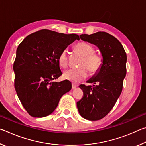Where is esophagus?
<instances>
[{
    "instance_id": "obj_1",
    "label": "esophagus",
    "mask_w": 146,
    "mask_h": 146,
    "mask_svg": "<svg viewBox=\"0 0 146 146\" xmlns=\"http://www.w3.org/2000/svg\"><path fill=\"white\" fill-rule=\"evenodd\" d=\"M76 86H76V84H72V89H73V90H75V89H76Z\"/></svg>"
}]
</instances>
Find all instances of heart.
<instances>
[{
	"label": "heart",
	"mask_w": 146,
	"mask_h": 146,
	"mask_svg": "<svg viewBox=\"0 0 146 146\" xmlns=\"http://www.w3.org/2000/svg\"><path fill=\"white\" fill-rule=\"evenodd\" d=\"M74 49L76 52L84 56L80 63V66H82L78 68L70 69L65 71L63 73V76L66 80L77 83L87 77L89 70L92 74L98 72L102 65V58L98 54L93 53V47L85 42H80L76 44ZM58 62L62 68L68 66V58L66 50L62 51L60 54Z\"/></svg>",
	"instance_id": "obj_1"
}]
</instances>
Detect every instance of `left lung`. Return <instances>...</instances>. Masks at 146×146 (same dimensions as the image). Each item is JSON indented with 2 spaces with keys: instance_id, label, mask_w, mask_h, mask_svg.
Masks as SVG:
<instances>
[{
  "instance_id": "obj_1",
  "label": "left lung",
  "mask_w": 146,
  "mask_h": 146,
  "mask_svg": "<svg viewBox=\"0 0 146 146\" xmlns=\"http://www.w3.org/2000/svg\"><path fill=\"white\" fill-rule=\"evenodd\" d=\"M80 38L97 46L103 58L100 70L87 81L93 84V86H79L84 95L76 102L81 117L98 120L110 112L122 93L126 75L127 55L122 44L106 32L82 34Z\"/></svg>"
}]
</instances>
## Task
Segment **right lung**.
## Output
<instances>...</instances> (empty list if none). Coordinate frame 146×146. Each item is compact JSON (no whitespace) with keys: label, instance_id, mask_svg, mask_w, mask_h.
Instances as JSON below:
<instances>
[{"label":"right lung","instance_id":"right-lung-1","mask_svg":"<svg viewBox=\"0 0 146 146\" xmlns=\"http://www.w3.org/2000/svg\"><path fill=\"white\" fill-rule=\"evenodd\" d=\"M76 40H80L76 34L44 29L29 35L19 45L13 64L15 88L31 117L51 114L62 96L71 90L69 80H54L62 75L59 55Z\"/></svg>","mask_w":146,"mask_h":146}]
</instances>
